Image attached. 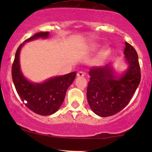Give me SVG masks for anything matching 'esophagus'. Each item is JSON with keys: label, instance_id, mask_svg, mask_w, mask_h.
<instances>
[{"label": "esophagus", "instance_id": "1", "mask_svg": "<svg viewBox=\"0 0 152 152\" xmlns=\"http://www.w3.org/2000/svg\"><path fill=\"white\" fill-rule=\"evenodd\" d=\"M77 76L78 77H83L84 76V73L83 71H78L77 73Z\"/></svg>", "mask_w": 152, "mask_h": 152}]
</instances>
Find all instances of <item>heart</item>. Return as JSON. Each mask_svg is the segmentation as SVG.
<instances>
[{
    "instance_id": "b5f03b06",
    "label": "heart",
    "mask_w": 152,
    "mask_h": 152,
    "mask_svg": "<svg viewBox=\"0 0 152 152\" xmlns=\"http://www.w3.org/2000/svg\"><path fill=\"white\" fill-rule=\"evenodd\" d=\"M97 47V46H94V48H96ZM108 52H109V50H108V48H106L105 49H104V56H106V54L108 53Z\"/></svg>"
}]
</instances>
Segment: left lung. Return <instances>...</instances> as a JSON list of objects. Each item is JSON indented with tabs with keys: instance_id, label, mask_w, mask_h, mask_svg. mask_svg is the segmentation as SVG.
Listing matches in <instances>:
<instances>
[{
	"instance_id": "left-lung-1",
	"label": "left lung",
	"mask_w": 152,
	"mask_h": 152,
	"mask_svg": "<svg viewBox=\"0 0 152 152\" xmlns=\"http://www.w3.org/2000/svg\"><path fill=\"white\" fill-rule=\"evenodd\" d=\"M125 59L129 67L116 77L111 65L90 69L87 100L92 111L102 117L117 114L129 104L141 81L138 54L132 45L125 42Z\"/></svg>"
}]
</instances>
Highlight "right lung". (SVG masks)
I'll return each mask as SVG.
<instances>
[{
  "label": "right lung",
  "mask_w": 152,
  "mask_h": 152,
  "mask_svg": "<svg viewBox=\"0 0 152 152\" xmlns=\"http://www.w3.org/2000/svg\"><path fill=\"white\" fill-rule=\"evenodd\" d=\"M49 32H39L28 38L24 42L36 38H46ZM23 43L19 46L15 52L12 65V78L16 91L25 105L36 114L42 116L53 114L58 110L65 98L66 91L74 81L76 72L49 78L41 83L28 81L23 75L20 68L19 54Z\"/></svg>",
  "instance_id": "add662e5"
}]
</instances>
